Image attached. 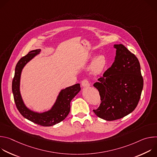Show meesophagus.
<instances>
[{"mask_svg": "<svg viewBox=\"0 0 157 157\" xmlns=\"http://www.w3.org/2000/svg\"><path fill=\"white\" fill-rule=\"evenodd\" d=\"M81 85H82V86H83V87H89V86H90V84H89V81H88L87 79H84V80H82V81H81Z\"/></svg>", "mask_w": 157, "mask_h": 157, "instance_id": "1", "label": "esophagus"}]
</instances>
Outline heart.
<instances>
[{
  "mask_svg": "<svg viewBox=\"0 0 157 157\" xmlns=\"http://www.w3.org/2000/svg\"><path fill=\"white\" fill-rule=\"evenodd\" d=\"M107 65L108 60L105 56L100 55L93 60L89 67V70L92 75H98L102 73L105 70Z\"/></svg>",
  "mask_w": 157,
  "mask_h": 157,
  "instance_id": "obj_1",
  "label": "heart"
}]
</instances>
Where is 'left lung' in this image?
<instances>
[{
    "label": "left lung",
    "mask_w": 157,
    "mask_h": 157,
    "mask_svg": "<svg viewBox=\"0 0 157 157\" xmlns=\"http://www.w3.org/2000/svg\"><path fill=\"white\" fill-rule=\"evenodd\" d=\"M115 60L94 84L101 96L95 114L105 121L121 119L135 109L144 86L140 65L136 55L122 44H114Z\"/></svg>",
    "instance_id": "8db88e82"
}]
</instances>
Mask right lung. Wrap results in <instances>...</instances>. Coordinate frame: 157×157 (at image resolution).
<instances>
[{
    "label": "right lung",
    "mask_w": 157,
    "mask_h": 157,
    "mask_svg": "<svg viewBox=\"0 0 157 157\" xmlns=\"http://www.w3.org/2000/svg\"><path fill=\"white\" fill-rule=\"evenodd\" d=\"M40 52V49L32 50L18 61L15 66L12 88L16 107L21 116L35 124L41 126L49 127L59 123L68 115L70 111V102L80 91L81 87L79 84H76L62 89L54 105L48 111L39 113L27 108L21 98L20 92L21 73L25 64L39 54Z\"/></svg>",
    "instance_id": "1"
}]
</instances>
